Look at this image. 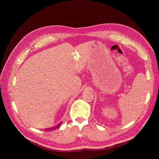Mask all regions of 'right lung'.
<instances>
[{"instance_id":"obj_1","label":"right lung","mask_w":159,"mask_h":159,"mask_svg":"<svg viewBox=\"0 0 159 159\" xmlns=\"http://www.w3.org/2000/svg\"><path fill=\"white\" fill-rule=\"evenodd\" d=\"M61 123H59L58 125H56L55 127H51V128H48V129H46L45 130H50V131H51V130H53V129H56V128H58V127H60V125H61Z\"/></svg>"}]
</instances>
